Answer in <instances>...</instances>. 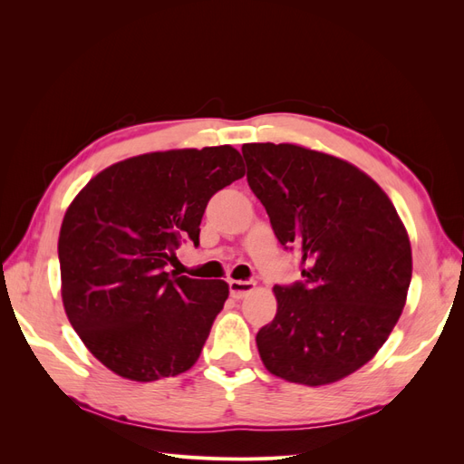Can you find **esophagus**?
<instances>
[{
	"label": "esophagus",
	"mask_w": 464,
	"mask_h": 464,
	"mask_svg": "<svg viewBox=\"0 0 464 464\" xmlns=\"http://www.w3.org/2000/svg\"><path fill=\"white\" fill-rule=\"evenodd\" d=\"M228 286H230L232 298H236V300H240V298L247 296L249 292L256 290L254 280H228Z\"/></svg>",
	"instance_id": "esophagus-1"
}]
</instances>
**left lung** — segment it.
<instances>
[{
	"instance_id": "left-lung-1",
	"label": "left lung",
	"mask_w": 464,
	"mask_h": 464,
	"mask_svg": "<svg viewBox=\"0 0 464 464\" xmlns=\"http://www.w3.org/2000/svg\"><path fill=\"white\" fill-rule=\"evenodd\" d=\"M247 184L276 240L298 249L302 280L276 285V315L256 341L265 368L327 385L368 363L402 314L409 234L375 181L346 160L290 143L242 147Z\"/></svg>"
}]
</instances>
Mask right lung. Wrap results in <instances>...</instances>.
<instances>
[{
  "mask_svg": "<svg viewBox=\"0 0 464 464\" xmlns=\"http://www.w3.org/2000/svg\"><path fill=\"white\" fill-rule=\"evenodd\" d=\"M244 174L230 145L149 152L108 166L69 205L58 242L62 300L108 370L147 383L198 362L228 285L166 266L184 237L199 246L208 199Z\"/></svg>",
  "mask_w": 464,
  "mask_h": 464,
  "instance_id": "add662e5",
  "label": "right lung"
}]
</instances>
